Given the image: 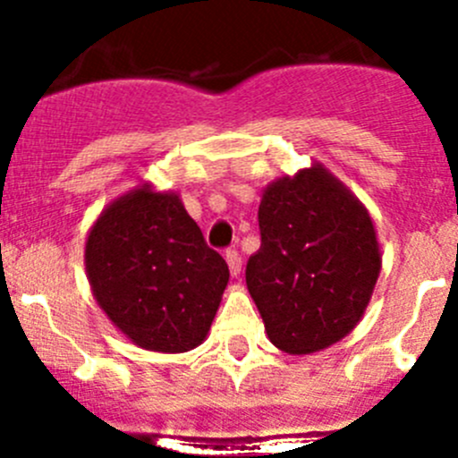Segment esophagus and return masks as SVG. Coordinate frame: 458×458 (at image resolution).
Returning <instances> with one entry per match:
<instances>
[{
  "instance_id": "34e87169",
  "label": "esophagus",
  "mask_w": 458,
  "mask_h": 458,
  "mask_svg": "<svg viewBox=\"0 0 458 458\" xmlns=\"http://www.w3.org/2000/svg\"><path fill=\"white\" fill-rule=\"evenodd\" d=\"M225 261H228V267H230V275L237 276L239 272H242V255H239L237 250H225Z\"/></svg>"
}]
</instances>
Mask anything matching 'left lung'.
I'll return each mask as SVG.
<instances>
[{"label": "left lung", "mask_w": 458, "mask_h": 458, "mask_svg": "<svg viewBox=\"0 0 458 458\" xmlns=\"http://www.w3.org/2000/svg\"><path fill=\"white\" fill-rule=\"evenodd\" d=\"M259 230L246 284L267 339L288 354H312L352 332L381 272L366 206L315 164L263 191Z\"/></svg>", "instance_id": "obj_1"}]
</instances>
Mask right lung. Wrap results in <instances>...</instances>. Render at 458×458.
Masks as SVG:
<instances>
[{
	"mask_svg": "<svg viewBox=\"0 0 458 458\" xmlns=\"http://www.w3.org/2000/svg\"><path fill=\"white\" fill-rule=\"evenodd\" d=\"M84 259L101 310L132 344L155 352L197 348L230 279L228 263L208 248L179 195L148 183L101 212Z\"/></svg>",
	"mask_w": 458,
	"mask_h": 458,
	"instance_id": "obj_1",
	"label": "right lung"
}]
</instances>
